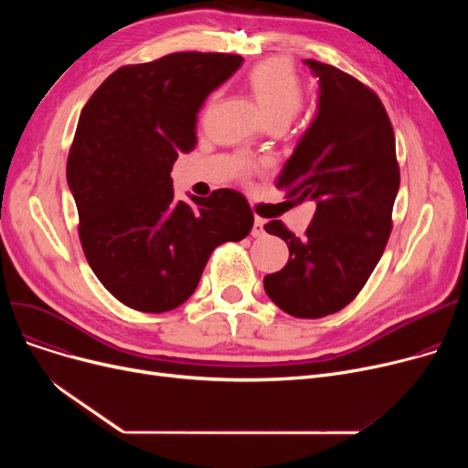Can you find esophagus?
<instances>
[{
    "instance_id": "1",
    "label": "esophagus",
    "mask_w": 468,
    "mask_h": 468,
    "mask_svg": "<svg viewBox=\"0 0 468 468\" xmlns=\"http://www.w3.org/2000/svg\"><path fill=\"white\" fill-rule=\"evenodd\" d=\"M265 221L261 219V218H254V228H252V237H256V239H260V237H265Z\"/></svg>"
}]
</instances>
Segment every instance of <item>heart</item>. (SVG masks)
Masks as SVG:
<instances>
[{
    "label": "heart",
    "mask_w": 468,
    "mask_h": 468,
    "mask_svg": "<svg viewBox=\"0 0 468 468\" xmlns=\"http://www.w3.org/2000/svg\"><path fill=\"white\" fill-rule=\"evenodd\" d=\"M249 87L267 122H286L296 115L303 102V89L300 76L286 60L271 58L256 64L249 71ZM247 172L250 163H242Z\"/></svg>",
    "instance_id": "obj_1"
}]
</instances>
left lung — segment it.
Returning <instances> with one entry per match:
<instances>
[{"mask_svg":"<svg viewBox=\"0 0 468 468\" xmlns=\"http://www.w3.org/2000/svg\"><path fill=\"white\" fill-rule=\"evenodd\" d=\"M318 78V110L286 161L277 187L296 203L316 205L303 237L281 219L288 263L263 288L284 313L323 318L349 305L370 279L392 229L400 187L395 131L379 96L335 66L305 60Z\"/></svg>","mask_w":468,"mask_h":468,"instance_id":"left-lung-1","label":"left lung"}]
</instances>
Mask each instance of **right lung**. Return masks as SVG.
Wrapping results in <instances>:
<instances>
[{"mask_svg":"<svg viewBox=\"0 0 468 468\" xmlns=\"http://www.w3.org/2000/svg\"><path fill=\"white\" fill-rule=\"evenodd\" d=\"M242 64L229 53H172L115 69L85 104L66 178L85 258L122 305L165 313L195 292L216 247L254 226L235 189L176 201L170 170L197 144V113Z\"/></svg>","mask_w":468,"mask_h":468,"instance_id":"1","label":"right lung"}]
</instances>
